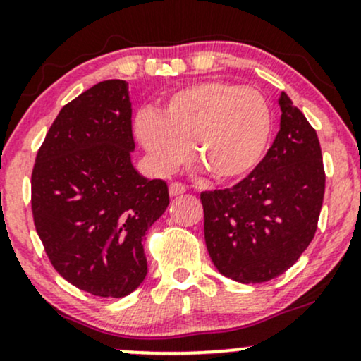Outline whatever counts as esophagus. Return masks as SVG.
I'll return each instance as SVG.
<instances>
[{
  "mask_svg": "<svg viewBox=\"0 0 361 361\" xmlns=\"http://www.w3.org/2000/svg\"><path fill=\"white\" fill-rule=\"evenodd\" d=\"M185 192H186V186L183 183H180V181H173V183L169 185V195H171V197H178V195Z\"/></svg>",
  "mask_w": 361,
  "mask_h": 361,
  "instance_id": "esophagus-1",
  "label": "esophagus"
}]
</instances>
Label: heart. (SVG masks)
Listing matches in <instances>:
<instances>
[{"mask_svg":"<svg viewBox=\"0 0 361 361\" xmlns=\"http://www.w3.org/2000/svg\"><path fill=\"white\" fill-rule=\"evenodd\" d=\"M135 135L152 166L171 173L190 154L217 183L238 181L258 166L271 132L268 102L256 90L227 81L185 86L159 111L135 117Z\"/></svg>","mask_w":361,"mask_h":361,"instance_id":"heart-1","label":"heart"}]
</instances>
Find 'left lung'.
Masks as SVG:
<instances>
[{
	"instance_id": "8db88e82",
	"label": "left lung",
	"mask_w": 361,
	"mask_h": 361,
	"mask_svg": "<svg viewBox=\"0 0 361 361\" xmlns=\"http://www.w3.org/2000/svg\"><path fill=\"white\" fill-rule=\"evenodd\" d=\"M280 130L244 180L202 192L210 258L224 276L261 283L287 271L317 229L326 173L314 127L285 93Z\"/></svg>"
}]
</instances>
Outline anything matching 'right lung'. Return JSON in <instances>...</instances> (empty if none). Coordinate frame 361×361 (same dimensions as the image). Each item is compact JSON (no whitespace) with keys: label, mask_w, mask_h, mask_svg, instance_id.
Instances as JSON below:
<instances>
[{"label":"right lung","mask_w":361,"mask_h":361,"mask_svg":"<svg viewBox=\"0 0 361 361\" xmlns=\"http://www.w3.org/2000/svg\"><path fill=\"white\" fill-rule=\"evenodd\" d=\"M127 82L102 81L62 106L37 152L32 214L52 267L74 287L126 297L142 283V239L169 205L168 185L132 166Z\"/></svg>","instance_id":"right-lung-1"}]
</instances>
